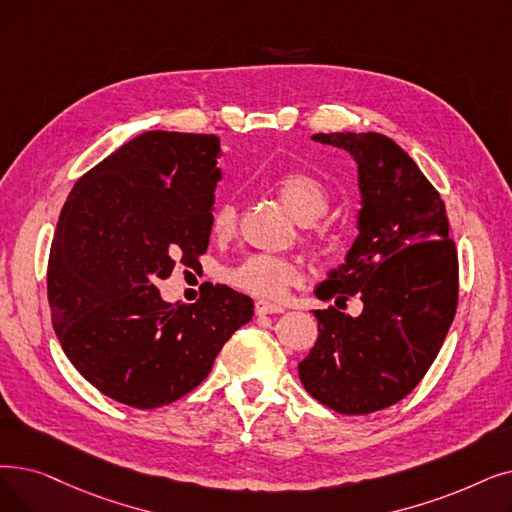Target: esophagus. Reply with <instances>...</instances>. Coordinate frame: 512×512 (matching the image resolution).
Segmentation results:
<instances>
[{
    "instance_id": "1",
    "label": "esophagus",
    "mask_w": 512,
    "mask_h": 512,
    "mask_svg": "<svg viewBox=\"0 0 512 512\" xmlns=\"http://www.w3.org/2000/svg\"><path fill=\"white\" fill-rule=\"evenodd\" d=\"M284 307L282 305H274L268 301H257L255 303V314L257 316H265V314H282Z\"/></svg>"
}]
</instances>
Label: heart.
Listing matches in <instances>:
<instances>
[{
  "label": "heart",
  "mask_w": 512,
  "mask_h": 512,
  "mask_svg": "<svg viewBox=\"0 0 512 512\" xmlns=\"http://www.w3.org/2000/svg\"><path fill=\"white\" fill-rule=\"evenodd\" d=\"M274 190L278 192L280 201L295 213L301 221H314L328 209V192L326 186L316 175L307 171H284L274 180ZM238 224V209L232 201L219 203L211 215V232L217 238H226L234 234ZM307 240L322 242L324 230L316 228L307 234ZM301 268L284 257L274 255H249L240 261L230 272V282L240 291L268 299L280 301L286 297L293 286L301 282Z\"/></svg>",
  "instance_id": "heart-1"
}]
</instances>
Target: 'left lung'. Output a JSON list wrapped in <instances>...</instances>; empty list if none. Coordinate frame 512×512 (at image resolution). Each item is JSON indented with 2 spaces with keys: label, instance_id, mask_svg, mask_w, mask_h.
<instances>
[{
  "label": "left lung",
  "instance_id": "1",
  "mask_svg": "<svg viewBox=\"0 0 512 512\" xmlns=\"http://www.w3.org/2000/svg\"><path fill=\"white\" fill-rule=\"evenodd\" d=\"M358 163L360 234L345 263L316 295L362 314L318 309V341L299 364L301 383L320 404L347 416L385 410L427 374L458 305V255L446 207L418 165L381 133H316Z\"/></svg>",
  "mask_w": 512,
  "mask_h": 512
}]
</instances>
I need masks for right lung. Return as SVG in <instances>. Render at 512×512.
Wrapping results in <instances>:
<instances>
[{"label": "right lung", "mask_w": 512, "mask_h": 512, "mask_svg": "<svg viewBox=\"0 0 512 512\" xmlns=\"http://www.w3.org/2000/svg\"><path fill=\"white\" fill-rule=\"evenodd\" d=\"M219 138L146 131L83 173L60 211L48 259L52 324L66 358L131 408L167 406L201 385L251 322L253 299L215 284L192 305L157 280L209 247Z\"/></svg>", "instance_id": "right-lung-1"}]
</instances>
